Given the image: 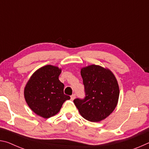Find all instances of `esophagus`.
<instances>
[{
    "label": "esophagus",
    "mask_w": 149,
    "mask_h": 149,
    "mask_svg": "<svg viewBox=\"0 0 149 149\" xmlns=\"http://www.w3.org/2000/svg\"><path fill=\"white\" fill-rule=\"evenodd\" d=\"M70 98H71V100H74L75 98V94H73L72 95L70 96Z\"/></svg>",
    "instance_id": "1"
}]
</instances>
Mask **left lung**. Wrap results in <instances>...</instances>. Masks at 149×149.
<instances>
[{"mask_svg": "<svg viewBox=\"0 0 149 149\" xmlns=\"http://www.w3.org/2000/svg\"><path fill=\"white\" fill-rule=\"evenodd\" d=\"M85 97L74 100L85 119L97 122L105 119L116 107L119 87L114 74L100 65H91L81 70Z\"/></svg>", "mask_w": 149, "mask_h": 149, "instance_id": "1", "label": "left lung"}]
</instances>
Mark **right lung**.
I'll list each match as a JSON object with an SVG mask.
<instances>
[{
	"instance_id": "1",
	"label": "right lung",
	"mask_w": 149,
	"mask_h": 149,
	"mask_svg": "<svg viewBox=\"0 0 149 149\" xmlns=\"http://www.w3.org/2000/svg\"><path fill=\"white\" fill-rule=\"evenodd\" d=\"M61 70L47 65L37 70L27 82L24 97L29 108L37 115L49 118L56 114L70 96L64 93V85L58 77Z\"/></svg>"
}]
</instances>
